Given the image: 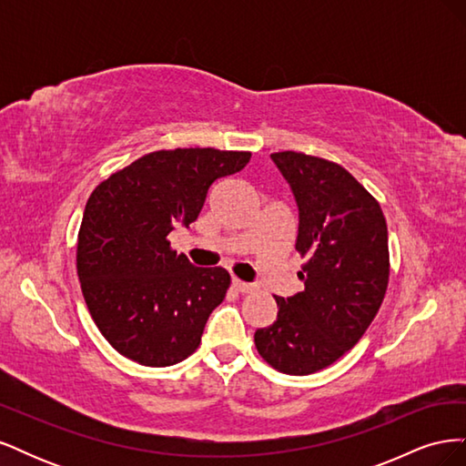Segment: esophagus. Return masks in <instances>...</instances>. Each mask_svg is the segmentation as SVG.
I'll return each mask as SVG.
<instances>
[{"mask_svg": "<svg viewBox=\"0 0 466 466\" xmlns=\"http://www.w3.org/2000/svg\"><path fill=\"white\" fill-rule=\"evenodd\" d=\"M231 286H233L237 291H241V293H250L252 289H255V286H252V284H247V281L238 279V278H233Z\"/></svg>", "mask_w": 466, "mask_h": 466, "instance_id": "esophagus-1", "label": "esophagus"}]
</instances>
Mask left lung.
Listing matches in <instances>:
<instances>
[{"label":"left lung","instance_id":"left-lung-1","mask_svg":"<svg viewBox=\"0 0 466 466\" xmlns=\"http://www.w3.org/2000/svg\"><path fill=\"white\" fill-rule=\"evenodd\" d=\"M299 208L295 250L305 289L276 298L278 319L255 332L258 354L288 375L329 368L358 344L389 284V233L379 202L338 163L270 155Z\"/></svg>","mask_w":466,"mask_h":466}]
</instances>
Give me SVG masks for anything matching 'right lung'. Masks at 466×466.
I'll list each match as a JSON object with an SVG mask.
<instances>
[{
    "mask_svg": "<svg viewBox=\"0 0 466 466\" xmlns=\"http://www.w3.org/2000/svg\"><path fill=\"white\" fill-rule=\"evenodd\" d=\"M248 161L250 151L161 149L91 192L77 235V276L96 329L124 358L167 368L200 346L231 276L219 266H192L167 235L196 221L209 187Z\"/></svg>",
    "mask_w": 466,
    "mask_h": 466,
    "instance_id": "obj_1",
    "label": "right lung"
}]
</instances>
